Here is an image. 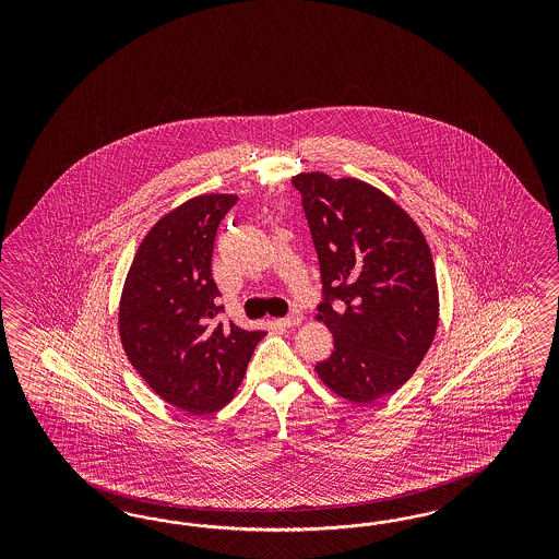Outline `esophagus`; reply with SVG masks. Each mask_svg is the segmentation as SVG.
<instances>
[{
	"label": "esophagus",
	"mask_w": 559,
	"mask_h": 559,
	"mask_svg": "<svg viewBox=\"0 0 559 559\" xmlns=\"http://www.w3.org/2000/svg\"><path fill=\"white\" fill-rule=\"evenodd\" d=\"M301 322H304V313H301L299 309H293V311L288 313L287 318L283 320V325H287V328H295V325H299Z\"/></svg>",
	"instance_id": "34e87169"
}]
</instances>
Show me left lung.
I'll list each match as a JSON object with an SVG mask.
<instances>
[{
	"mask_svg": "<svg viewBox=\"0 0 559 559\" xmlns=\"http://www.w3.org/2000/svg\"><path fill=\"white\" fill-rule=\"evenodd\" d=\"M293 187L301 192L322 272L316 320L334 336V353L316 372L340 397L369 404L406 383L437 334L430 248L416 221L362 180L304 171Z\"/></svg>",
	"mask_w": 559,
	"mask_h": 559,
	"instance_id": "left-lung-1",
	"label": "left lung"
}]
</instances>
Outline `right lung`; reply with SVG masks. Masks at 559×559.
Instances as JSON below:
<instances>
[{"mask_svg":"<svg viewBox=\"0 0 559 559\" xmlns=\"http://www.w3.org/2000/svg\"><path fill=\"white\" fill-rule=\"evenodd\" d=\"M236 194H201L171 209L136 248L120 295L124 355L164 402L188 414L227 406L266 332L217 322L213 243Z\"/></svg>","mask_w":559,"mask_h":559,"instance_id":"1","label":"right lung"}]
</instances>
